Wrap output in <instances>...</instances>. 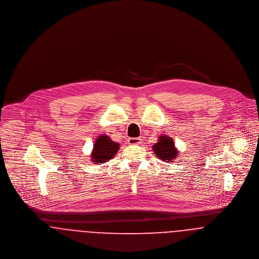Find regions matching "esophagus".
<instances>
[{
    "label": "esophagus",
    "mask_w": 259,
    "mask_h": 259,
    "mask_svg": "<svg viewBox=\"0 0 259 259\" xmlns=\"http://www.w3.org/2000/svg\"><path fill=\"white\" fill-rule=\"evenodd\" d=\"M127 141H128V144H130V145H138V144L141 143L140 138H129Z\"/></svg>",
    "instance_id": "34e87169"
}]
</instances>
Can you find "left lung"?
<instances>
[{
  "label": "left lung",
  "mask_w": 259,
  "mask_h": 259,
  "mask_svg": "<svg viewBox=\"0 0 259 259\" xmlns=\"http://www.w3.org/2000/svg\"><path fill=\"white\" fill-rule=\"evenodd\" d=\"M153 152L160 160L165 162H172L178 157L179 153L172 138L166 135L159 136L158 142L153 146Z\"/></svg>",
  "instance_id": "left-lung-1"
}]
</instances>
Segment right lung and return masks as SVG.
Segmentation results:
<instances>
[{
  "mask_svg": "<svg viewBox=\"0 0 259 259\" xmlns=\"http://www.w3.org/2000/svg\"><path fill=\"white\" fill-rule=\"evenodd\" d=\"M119 150V144L112 141L107 135L99 136L93 144L91 161L95 164H101L112 159Z\"/></svg>",
  "mask_w": 259,
  "mask_h": 259,
  "instance_id": "1",
  "label": "right lung"
}]
</instances>
